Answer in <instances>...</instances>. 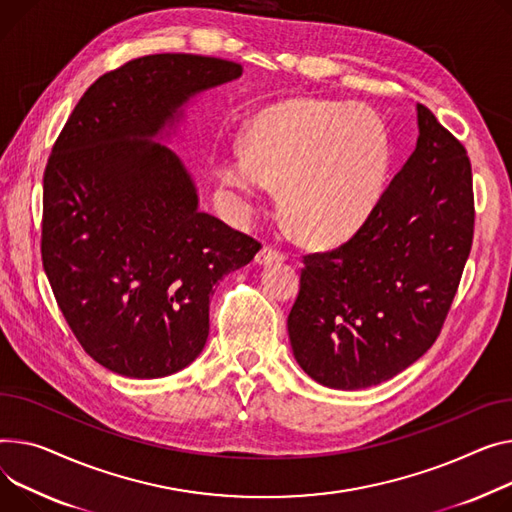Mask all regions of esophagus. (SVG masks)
Listing matches in <instances>:
<instances>
[{
  "label": "esophagus",
  "instance_id": "1",
  "mask_svg": "<svg viewBox=\"0 0 512 512\" xmlns=\"http://www.w3.org/2000/svg\"><path fill=\"white\" fill-rule=\"evenodd\" d=\"M255 261H257L259 265H271V263H280V261H284V253H282V251H278V249H274V247L265 245V247H261V251L257 253Z\"/></svg>",
  "mask_w": 512,
  "mask_h": 512
}]
</instances>
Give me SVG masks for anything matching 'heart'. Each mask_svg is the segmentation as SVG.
I'll use <instances>...</instances> for the list:
<instances>
[{
	"label": "heart",
	"instance_id": "b5f03b06",
	"mask_svg": "<svg viewBox=\"0 0 512 512\" xmlns=\"http://www.w3.org/2000/svg\"><path fill=\"white\" fill-rule=\"evenodd\" d=\"M245 152L220 154L222 183L257 201L280 189L294 230L313 245L348 241L383 197L391 142L383 119L323 98H286L261 109L245 129Z\"/></svg>",
	"mask_w": 512,
	"mask_h": 512
}]
</instances>
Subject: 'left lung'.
Instances as JSON below:
<instances>
[{"label":"left lung","instance_id":"obj_1","mask_svg":"<svg viewBox=\"0 0 512 512\" xmlns=\"http://www.w3.org/2000/svg\"><path fill=\"white\" fill-rule=\"evenodd\" d=\"M418 144L348 243L304 255L288 315L296 362L331 389L379 385L442 329L473 241L471 164L424 105Z\"/></svg>","mask_w":512,"mask_h":512}]
</instances>
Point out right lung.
Wrapping results in <instances>:
<instances>
[{
    "label": "right lung",
    "instance_id": "obj_1",
    "mask_svg": "<svg viewBox=\"0 0 512 512\" xmlns=\"http://www.w3.org/2000/svg\"><path fill=\"white\" fill-rule=\"evenodd\" d=\"M243 65L189 53L131 59L100 76L61 129L43 177V267L90 358L129 379L189 366L210 296L261 245L201 212L181 158L158 135L189 98Z\"/></svg>",
    "mask_w": 512,
    "mask_h": 512
}]
</instances>
